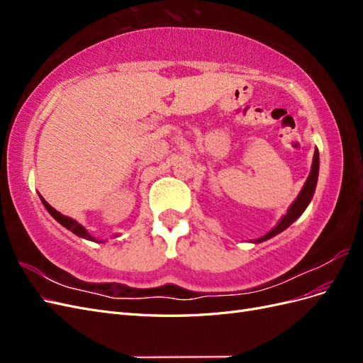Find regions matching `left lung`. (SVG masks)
<instances>
[{
	"label": "left lung",
	"mask_w": 363,
	"mask_h": 363,
	"mask_svg": "<svg viewBox=\"0 0 363 363\" xmlns=\"http://www.w3.org/2000/svg\"><path fill=\"white\" fill-rule=\"evenodd\" d=\"M318 172H320V152H318V150H315V155H313V162H312V169H311V174L309 177H307L303 189L300 192V195L296 196V200L291 204V207L288 208L286 215H284L280 221L277 223V225L274 227L272 230H269V232L262 236L259 239H255V244H259V242H263V240L267 239H271L276 235L281 233L283 230H286L295 219H298L301 216V213L306 211V207L309 206L312 196L315 194V188H316V182H318Z\"/></svg>",
	"instance_id": "obj_1"
}]
</instances>
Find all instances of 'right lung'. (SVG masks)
Masks as SVG:
<instances>
[{"mask_svg": "<svg viewBox=\"0 0 363 363\" xmlns=\"http://www.w3.org/2000/svg\"><path fill=\"white\" fill-rule=\"evenodd\" d=\"M39 196H40V195H39ZM40 201H42L43 206H45V208L50 212V215H51L54 219H56V221H57L59 224H62L65 228L71 230V232H72L74 235L80 236V238H83V239H87V240H94V242H103V240H98L96 238H94V236H91L89 233H87V230H86L82 224L77 223L75 219H72V218H69V216H65V215H62L60 212H57L56 208L51 207L45 200L42 199V196H40ZM116 236H118V235H116Z\"/></svg>", "mask_w": 363, "mask_h": 363, "instance_id": "add662e5", "label": "right lung"}]
</instances>
